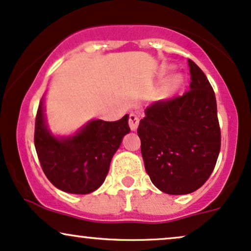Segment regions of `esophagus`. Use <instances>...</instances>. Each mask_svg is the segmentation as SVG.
I'll list each match as a JSON object with an SVG mask.
<instances>
[{"mask_svg": "<svg viewBox=\"0 0 251 251\" xmlns=\"http://www.w3.org/2000/svg\"><path fill=\"white\" fill-rule=\"evenodd\" d=\"M138 125H140V116L136 114H129V126L131 130H136Z\"/></svg>", "mask_w": 251, "mask_h": 251, "instance_id": "obj_1", "label": "esophagus"}]
</instances>
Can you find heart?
Instances as JSON below:
<instances>
[{
    "label": "heart",
    "instance_id": "b5f03b06",
    "mask_svg": "<svg viewBox=\"0 0 251 251\" xmlns=\"http://www.w3.org/2000/svg\"><path fill=\"white\" fill-rule=\"evenodd\" d=\"M178 84H179V78L178 77H173L169 81V83H168V89H169V90L175 89V88L177 87Z\"/></svg>",
    "mask_w": 251,
    "mask_h": 251
}]
</instances>
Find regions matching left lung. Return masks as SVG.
Wrapping results in <instances>:
<instances>
[{"label": "left lung", "mask_w": 251, "mask_h": 251, "mask_svg": "<svg viewBox=\"0 0 251 251\" xmlns=\"http://www.w3.org/2000/svg\"><path fill=\"white\" fill-rule=\"evenodd\" d=\"M190 89L146 109L137 134L146 172L155 187L185 195L210 177L221 149L216 97L207 76L188 60Z\"/></svg>", "instance_id": "8db88e82"}]
</instances>
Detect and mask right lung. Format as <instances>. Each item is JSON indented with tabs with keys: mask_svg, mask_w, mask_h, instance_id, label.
<instances>
[{
	"mask_svg": "<svg viewBox=\"0 0 251 251\" xmlns=\"http://www.w3.org/2000/svg\"><path fill=\"white\" fill-rule=\"evenodd\" d=\"M42 103L37 109L34 142L43 173L66 193H93L104 182L111 158L130 131L128 115L114 122L91 121L75 136L58 140L47 129Z\"/></svg>",
	"mask_w": 251,
	"mask_h": 251,
	"instance_id": "obj_1",
	"label": "right lung"
}]
</instances>
